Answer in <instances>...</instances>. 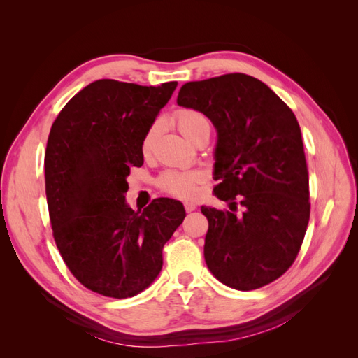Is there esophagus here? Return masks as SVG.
Segmentation results:
<instances>
[{"mask_svg":"<svg viewBox=\"0 0 358 358\" xmlns=\"http://www.w3.org/2000/svg\"><path fill=\"white\" fill-rule=\"evenodd\" d=\"M183 208H185V210L189 213L192 210H196L197 206H196V203H192V201H185V203H183Z\"/></svg>","mask_w":358,"mask_h":358,"instance_id":"obj_1","label":"esophagus"}]
</instances>
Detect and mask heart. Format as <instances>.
<instances>
[{"mask_svg":"<svg viewBox=\"0 0 358 358\" xmlns=\"http://www.w3.org/2000/svg\"><path fill=\"white\" fill-rule=\"evenodd\" d=\"M175 122L179 128V131L189 138L191 142L199 133V129L209 124L208 119L199 110L192 109H179L175 113ZM161 122L155 121L148 127L142 137V143H140V150L145 157L152 154V149L155 145V140L159 134ZM203 180L201 173L199 171H188V170H166L157 178V187L169 194V196L178 197V199H189L194 191H196V185Z\"/></svg>","mask_w":358,"mask_h":358,"instance_id":"heart-1","label":"heart"}]
</instances>
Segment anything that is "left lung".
Masks as SVG:
<instances>
[{"label":"left lung","instance_id":"left-lung-1","mask_svg":"<svg viewBox=\"0 0 358 358\" xmlns=\"http://www.w3.org/2000/svg\"><path fill=\"white\" fill-rule=\"evenodd\" d=\"M178 104L204 113L218 131L213 192L230 210L201 208L209 221L206 264L236 289L273 282L294 263L310 215L294 113L266 83L243 73L188 82Z\"/></svg>","mask_w":358,"mask_h":358}]
</instances>
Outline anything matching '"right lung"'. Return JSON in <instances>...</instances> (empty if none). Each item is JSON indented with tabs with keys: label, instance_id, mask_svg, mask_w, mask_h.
Returning a JSON list of instances; mask_svg holds the SVG:
<instances>
[{
	"label": "right lung",
	"instance_id": "add662e5",
	"mask_svg": "<svg viewBox=\"0 0 358 358\" xmlns=\"http://www.w3.org/2000/svg\"><path fill=\"white\" fill-rule=\"evenodd\" d=\"M176 86L95 80L52 124L45 182L53 239L71 275L101 296L133 297L152 284L185 218L176 200L155 199L143 212L125 203L129 169L143 164L142 137Z\"/></svg>",
	"mask_w": 358,
	"mask_h": 358
}]
</instances>
